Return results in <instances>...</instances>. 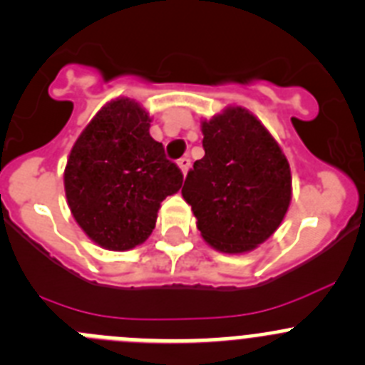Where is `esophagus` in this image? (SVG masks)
<instances>
[{
	"instance_id": "obj_1",
	"label": "esophagus",
	"mask_w": 365,
	"mask_h": 365,
	"mask_svg": "<svg viewBox=\"0 0 365 365\" xmlns=\"http://www.w3.org/2000/svg\"><path fill=\"white\" fill-rule=\"evenodd\" d=\"M178 167H180V171H182V175L185 176L187 173H189L190 160H189V158H180V160H178Z\"/></svg>"
}]
</instances>
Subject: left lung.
<instances>
[{"label": "left lung", "mask_w": 365, "mask_h": 365, "mask_svg": "<svg viewBox=\"0 0 365 365\" xmlns=\"http://www.w3.org/2000/svg\"><path fill=\"white\" fill-rule=\"evenodd\" d=\"M205 156L194 162L182 196L203 241L245 254L268 240L292 202L288 158L263 122L243 106L202 120Z\"/></svg>", "instance_id": "left-lung-1"}]
</instances>
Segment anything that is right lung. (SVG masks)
Wrapping results in <instances>:
<instances>
[{
	"instance_id": "add662e5",
	"label": "right lung",
	"mask_w": 365,
	"mask_h": 365,
	"mask_svg": "<svg viewBox=\"0 0 365 365\" xmlns=\"http://www.w3.org/2000/svg\"><path fill=\"white\" fill-rule=\"evenodd\" d=\"M149 111L129 97L106 102L75 140L64 192L83 232L106 250L124 252L151 236L160 203L183 176L149 135Z\"/></svg>"
}]
</instances>
